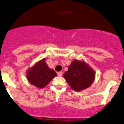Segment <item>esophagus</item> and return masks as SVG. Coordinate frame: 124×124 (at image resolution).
<instances>
[{
    "instance_id": "esophagus-1",
    "label": "esophagus",
    "mask_w": 124,
    "mask_h": 124,
    "mask_svg": "<svg viewBox=\"0 0 124 124\" xmlns=\"http://www.w3.org/2000/svg\"><path fill=\"white\" fill-rule=\"evenodd\" d=\"M62 75H63V73L61 72H57V76H61Z\"/></svg>"
}]
</instances>
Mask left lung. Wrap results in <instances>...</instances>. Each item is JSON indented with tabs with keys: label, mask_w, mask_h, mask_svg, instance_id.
Instances as JSON below:
<instances>
[{
	"label": "left lung",
	"mask_w": 124,
	"mask_h": 124,
	"mask_svg": "<svg viewBox=\"0 0 124 124\" xmlns=\"http://www.w3.org/2000/svg\"><path fill=\"white\" fill-rule=\"evenodd\" d=\"M63 77L73 90L80 91L91 86L94 79L95 73L85 62L74 60Z\"/></svg>",
	"instance_id": "8db88e82"
}]
</instances>
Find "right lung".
Here are the masks:
<instances>
[{
    "instance_id": "1",
    "label": "right lung",
    "mask_w": 124,
    "mask_h": 124,
    "mask_svg": "<svg viewBox=\"0 0 124 124\" xmlns=\"http://www.w3.org/2000/svg\"><path fill=\"white\" fill-rule=\"evenodd\" d=\"M57 76L53 69H49L45 59L35 64L27 72L30 83L39 88H43Z\"/></svg>"
}]
</instances>
